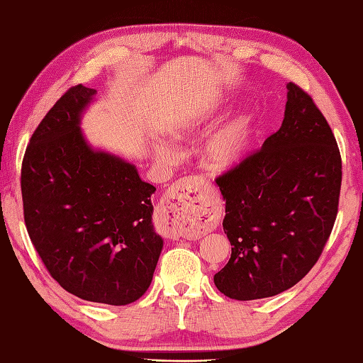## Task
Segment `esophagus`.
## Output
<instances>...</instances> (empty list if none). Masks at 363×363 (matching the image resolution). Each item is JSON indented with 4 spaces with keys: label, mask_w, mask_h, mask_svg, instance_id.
<instances>
[{
    "label": "esophagus",
    "mask_w": 363,
    "mask_h": 363,
    "mask_svg": "<svg viewBox=\"0 0 363 363\" xmlns=\"http://www.w3.org/2000/svg\"><path fill=\"white\" fill-rule=\"evenodd\" d=\"M210 201L205 194L203 182L196 177L180 180L169 189L166 208L174 223L177 235H194L199 225L211 220Z\"/></svg>",
    "instance_id": "esophagus-1"
}]
</instances>
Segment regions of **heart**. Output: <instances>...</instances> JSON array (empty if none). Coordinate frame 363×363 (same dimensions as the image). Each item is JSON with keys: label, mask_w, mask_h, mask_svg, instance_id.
<instances>
[{"label": "heart", "mask_w": 363, "mask_h": 363, "mask_svg": "<svg viewBox=\"0 0 363 363\" xmlns=\"http://www.w3.org/2000/svg\"><path fill=\"white\" fill-rule=\"evenodd\" d=\"M211 114L205 109H186L175 114L166 125V131L174 140H188L196 138L208 127ZM252 140V123L247 116L238 114L225 121L205 139L201 149V161L206 171L225 174L238 167L244 161ZM155 158L169 162L175 158V152L166 144H155Z\"/></svg>", "instance_id": "obj_1"}]
</instances>
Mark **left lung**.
<instances>
[{
	"label": "left lung",
	"instance_id": "1",
	"mask_svg": "<svg viewBox=\"0 0 363 363\" xmlns=\"http://www.w3.org/2000/svg\"><path fill=\"white\" fill-rule=\"evenodd\" d=\"M286 91L282 127L216 180L232 255L214 285L232 299L269 298L298 284L337 218L342 158L334 133L310 95L293 83Z\"/></svg>",
	"mask_w": 363,
	"mask_h": 363
}]
</instances>
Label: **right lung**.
<instances>
[{"label":"right lung","instance_id":"obj_1","mask_svg":"<svg viewBox=\"0 0 363 363\" xmlns=\"http://www.w3.org/2000/svg\"><path fill=\"white\" fill-rule=\"evenodd\" d=\"M97 91L75 86L43 117L21 166L25 223L48 272L91 302L127 306L150 286L162 250L152 194L133 161L81 130Z\"/></svg>","mask_w":363,"mask_h":363}]
</instances>
